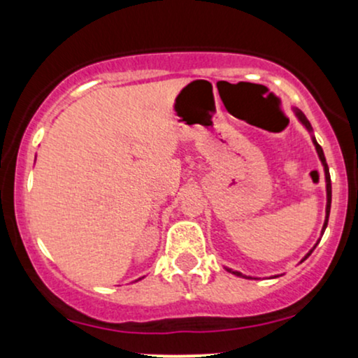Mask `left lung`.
Listing matches in <instances>:
<instances>
[{
    "instance_id": "left-lung-1",
    "label": "left lung",
    "mask_w": 358,
    "mask_h": 358,
    "mask_svg": "<svg viewBox=\"0 0 358 358\" xmlns=\"http://www.w3.org/2000/svg\"><path fill=\"white\" fill-rule=\"evenodd\" d=\"M293 113H294V116L298 117V121L301 122V124L306 127V131H308V133L311 134V141H313V145H315V150H316V153H318V158H320V162H322V165H323V171H324V183H327V208H324V224H323V231H324V229H327V224H328V217H330V207H331V180H330V170H328L327 159H324V155H323V150H322V146H320L318 143H316V139H315V136H313V127H311L310 121H308L305 114H303L301 110H299V109L293 108ZM323 231H322V234H323ZM315 248H316V245H315ZM315 248H313V249H315ZM313 249H311L310 252L306 254L305 259H306L308 256H310L311 252H313ZM227 271H231V269H227ZM237 274H239V276H241V273H237ZM249 279H252V278H249Z\"/></svg>"
}]
</instances>
